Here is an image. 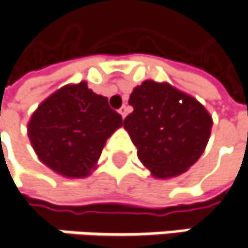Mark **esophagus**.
Wrapping results in <instances>:
<instances>
[{
    "label": "esophagus",
    "mask_w": 248,
    "mask_h": 248,
    "mask_svg": "<svg viewBox=\"0 0 248 248\" xmlns=\"http://www.w3.org/2000/svg\"><path fill=\"white\" fill-rule=\"evenodd\" d=\"M118 113H120V114H121V117L124 118V117L127 115V113H128V107H127V106H123V107H120Z\"/></svg>",
    "instance_id": "obj_1"
}]
</instances>
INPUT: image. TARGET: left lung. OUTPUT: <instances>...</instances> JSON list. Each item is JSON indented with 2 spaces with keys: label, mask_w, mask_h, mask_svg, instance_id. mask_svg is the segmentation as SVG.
Instances as JSON below:
<instances>
[{
  "label": "left lung",
  "mask_w": 248,
  "mask_h": 248,
  "mask_svg": "<svg viewBox=\"0 0 248 248\" xmlns=\"http://www.w3.org/2000/svg\"><path fill=\"white\" fill-rule=\"evenodd\" d=\"M128 103L134 111L124 118V128L155 178L178 176L201 158L213 121L196 98L168 83L145 80Z\"/></svg>",
  "instance_id": "obj_1"
}]
</instances>
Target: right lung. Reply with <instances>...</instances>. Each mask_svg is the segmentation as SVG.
Segmentation results:
<instances>
[{
  "label": "right lung",
  "instance_id": "add662e5",
  "mask_svg": "<svg viewBox=\"0 0 248 248\" xmlns=\"http://www.w3.org/2000/svg\"><path fill=\"white\" fill-rule=\"evenodd\" d=\"M123 125L107 97L86 81L67 84L44 100L32 114L28 135L39 159L66 178H84L96 168L106 141Z\"/></svg>",
  "mask_w": 248,
  "mask_h": 248
}]
</instances>
